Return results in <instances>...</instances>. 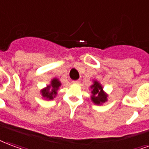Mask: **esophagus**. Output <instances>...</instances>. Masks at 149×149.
I'll use <instances>...</instances> for the list:
<instances>
[{"label": "esophagus", "mask_w": 149, "mask_h": 149, "mask_svg": "<svg viewBox=\"0 0 149 149\" xmlns=\"http://www.w3.org/2000/svg\"><path fill=\"white\" fill-rule=\"evenodd\" d=\"M80 81L79 80H75V81H73V83L74 84H79Z\"/></svg>", "instance_id": "esophagus-1"}]
</instances>
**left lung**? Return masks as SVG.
Segmentation results:
<instances>
[{
	"label": "left lung",
	"mask_w": 149,
	"mask_h": 149,
	"mask_svg": "<svg viewBox=\"0 0 149 149\" xmlns=\"http://www.w3.org/2000/svg\"><path fill=\"white\" fill-rule=\"evenodd\" d=\"M91 89H92L91 93L93 94L91 97V100L94 102V103L100 105L107 101V95H106L103 92V89L102 86L100 85L99 82L94 81V85L91 86Z\"/></svg>",
	"instance_id": "1"
}]
</instances>
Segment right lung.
I'll return each mask as SVG.
<instances>
[{
	"mask_svg": "<svg viewBox=\"0 0 149 149\" xmlns=\"http://www.w3.org/2000/svg\"><path fill=\"white\" fill-rule=\"evenodd\" d=\"M61 86V83L57 79H54L52 81L51 85L47 86V88L43 89L41 91L43 97H46L47 99L52 100L55 97L57 94V91L58 90V87Z\"/></svg>",
	"mask_w": 149,
	"mask_h": 149,
	"instance_id": "obj_1",
	"label": "right lung"
}]
</instances>
